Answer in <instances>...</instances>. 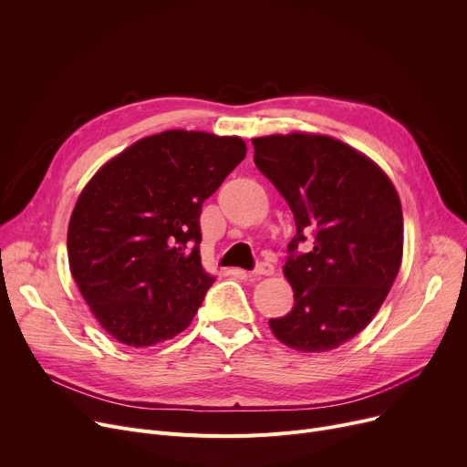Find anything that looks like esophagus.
Instances as JSON below:
<instances>
[{
    "instance_id": "1",
    "label": "esophagus",
    "mask_w": 467,
    "mask_h": 467,
    "mask_svg": "<svg viewBox=\"0 0 467 467\" xmlns=\"http://www.w3.org/2000/svg\"><path fill=\"white\" fill-rule=\"evenodd\" d=\"M275 273V266L268 263V261H261V263H257V266L254 268V273H252V276L254 278H257V276H271Z\"/></svg>"
}]
</instances>
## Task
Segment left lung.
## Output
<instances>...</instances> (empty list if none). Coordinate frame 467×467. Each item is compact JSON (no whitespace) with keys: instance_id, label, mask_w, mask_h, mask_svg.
Returning a JSON list of instances; mask_svg holds the SVG:
<instances>
[{"instance_id":"8db88e82","label":"left lung","mask_w":467,"mask_h":467,"mask_svg":"<svg viewBox=\"0 0 467 467\" xmlns=\"http://www.w3.org/2000/svg\"><path fill=\"white\" fill-rule=\"evenodd\" d=\"M252 143L255 166L297 227L284 266L296 305L268 326L289 348L335 350L373 320L400 273L398 191L371 159L329 136L296 132ZM306 239L311 250L299 253Z\"/></svg>"}]
</instances>
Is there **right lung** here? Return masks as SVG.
Segmentation results:
<instances>
[{
	"label": "right lung",
	"instance_id": "add662e5",
	"mask_svg": "<svg viewBox=\"0 0 467 467\" xmlns=\"http://www.w3.org/2000/svg\"><path fill=\"white\" fill-rule=\"evenodd\" d=\"M244 157L238 136L166 130L87 183L67 227L69 271L115 340L153 347L191 324L213 284L199 250L202 202Z\"/></svg>",
	"mask_w": 467,
	"mask_h": 467
}]
</instances>
